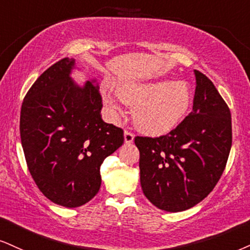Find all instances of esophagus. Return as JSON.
Segmentation results:
<instances>
[{"instance_id": "34e87169", "label": "esophagus", "mask_w": 250, "mask_h": 250, "mask_svg": "<svg viewBox=\"0 0 250 250\" xmlns=\"http://www.w3.org/2000/svg\"><path fill=\"white\" fill-rule=\"evenodd\" d=\"M124 140H125V144H132L134 140V134L130 131H125L124 132Z\"/></svg>"}]
</instances>
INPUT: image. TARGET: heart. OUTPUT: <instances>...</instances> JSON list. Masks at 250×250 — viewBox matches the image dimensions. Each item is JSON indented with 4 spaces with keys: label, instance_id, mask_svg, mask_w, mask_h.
Segmentation results:
<instances>
[{
    "label": "heart",
    "instance_id": "1",
    "mask_svg": "<svg viewBox=\"0 0 250 250\" xmlns=\"http://www.w3.org/2000/svg\"><path fill=\"white\" fill-rule=\"evenodd\" d=\"M117 95L124 103L133 106L132 117L135 126L152 135L166 134L180 125L192 101L189 85L172 80L123 82L117 85ZM102 97L107 109L118 115L120 107L107 89L103 88Z\"/></svg>",
    "mask_w": 250,
    "mask_h": 250
}]
</instances>
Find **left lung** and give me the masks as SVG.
I'll list each match as a JSON object with an SVG mask.
<instances>
[{
  "label": "left lung",
  "mask_w": 250,
  "mask_h": 250,
  "mask_svg": "<svg viewBox=\"0 0 250 250\" xmlns=\"http://www.w3.org/2000/svg\"><path fill=\"white\" fill-rule=\"evenodd\" d=\"M192 111L159 138L135 137L144 195L160 210L181 212L213 190L232 147V119L226 102L203 73L195 70Z\"/></svg>",
  "instance_id": "1"
}]
</instances>
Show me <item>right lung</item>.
Wrapping results in <instances>:
<instances>
[{
  "mask_svg": "<svg viewBox=\"0 0 250 250\" xmlns=\"http://www.w3.org/2000/svg\"><path fill=\"white\" fill-rule=\"evenodd\" d=\"M75 60L46 69L24 97L21 140L37 187L55 204L79 208L96 196L104 159L124 143L119 127L103 122L96 80L79 85Z\"/></svg>",
  "mask_w": 250,
  "mask_h": 250,
  "instance_id": "right-lung-1",
  "label": "right lung"
}]
</instances>
